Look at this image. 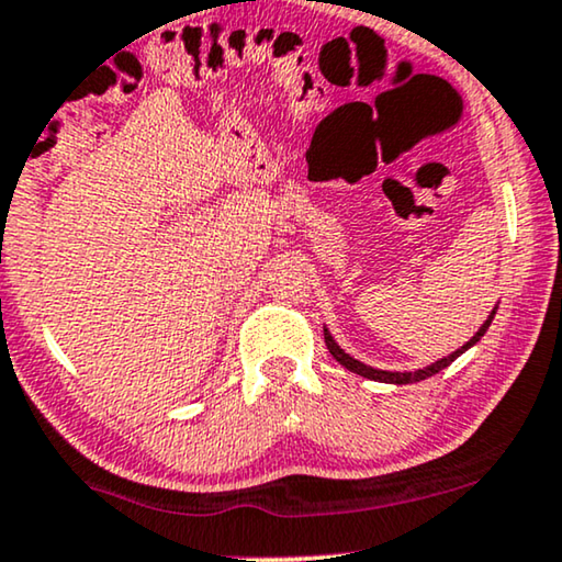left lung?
Segmentation results:
<instances>
[{
	"instance_id": "8db88e82",
	"label": "left lung",
	"mask_w": 562,
	"mask_h": 562,
	"mask_svg": "<svg viewBox=\"0 0 562 562\" xmlns=\"http://www.w3.org/2000/svg\"><path fill=\"white\" fill-rule=\"evenodd\" d=\"M493 316H496V311H493L491 316H488V321H485V324H483L481 328H477V334L473 336V339H470V341L465 344V347L458 349V351H452L450 357L439 359V362H434V364H429V368H424V370H418V372H385V370H372V368H368V364L357 362L355 357H349L347 351H344V349H339V344H336V341L331 339V334H328V331H324V339H326V349L331 351V357L336 359V362L344 364V368L351 370V372H357V375H364V378H370V380H378V383H395V385H408V383H418V380H426V378L437 375L439 370L450 368V364L454 362V359H458V357L462 355V351L473 347L475 341H481V336L485 334V328L491 326Z\"/></svg>"
}]
</instances>
